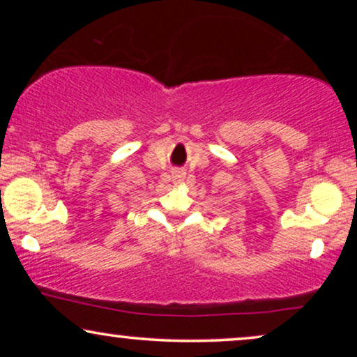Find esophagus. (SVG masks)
<instances>
[{
    "label": "esophagus",
    "instance_id": "esophagus-1",
    "mask_svg": "<svg viewBox=\"0 0 357 357\" xmlns=\"http://www.w3.org/2000/svg\"><path fill=\"white\" fill-rule=\"evenodd\" d=\"M175 175H177V177H182V174H178V172H177V174H175Z\"/></svg>",
    "mask_w": 357,
    "mask_h": 357
}]
</instances>
